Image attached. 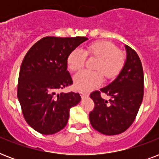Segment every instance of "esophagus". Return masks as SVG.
<instances>
[{
  "label": "esophagus",
  "mask_w": 159,
  "mask_h": 159,
  "mask_svg": "<svg viewBox=\"0 0 159 159\" xmlns=\"http://www.w3.org/2000/svg\"><path fill=\"white\" fill-rule=\"evenodd\" d=\"M80 95H81V97L83 98V97H86L88 96V94H87V92H80Z\"/></svg>",
  "instance_id": "1"
}]
</instances>
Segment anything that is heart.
Returning <instances> with one entry per match:
<instances>
[{"label":"heart","mask_w":159,"mask_h":159,"mask_svg":"<svg viewBox=\"0 0 159 159\" xmlns=\"http://www.w3.org/2000/svg\"><path fill=\"white\" fill-rule=\"evenodd\" d=\"M97 57L93 69L84 71L76 75L74 87L79 91H89L99 86L102 76L106 79H113L120 73L125 63L123 53L114 43L108 41H97L90 44L86 49H74L67 58V66L72 72H77L84 67L86 57Z\"/></svg>","instance_id":"obj_1"}]
</instances>
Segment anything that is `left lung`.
<instances>
[{
  "instance_id": "obj_1",
  "label": "left lung",
  "mask_w": 159,
  "mask_h": 159,
  "mask_svg": "<svg viewBox=\"0 0 159 159\" xmlns=\"http://www.w3.org/2000/svg\"><path fill=\"white\" fill-rule=\"evenodd\" d=\"M126 60L123 68L113 82L90 97L95 107L90 112L92 127L106 135L125 132L133 124L143 97V72L139 57L134 49L125 45ZM103 92L110 99H103Z\"/></svg>"
}]
</instances>
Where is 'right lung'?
<instances>
[{
  "label": "right lung",
  "mask_w": 159,
  "mask_h": 159,
  "mask_svg": "<svg viewBox=\"0 0 159 159\" xmlns=\"http://www.w3.org/2000/svg\"><path fill=\"white\" fill-rule=\"evenodd\" d=\"M86 37H44L24 57L19 74L17 97L26 122L42 134L64 128L69 111L81 101L79 93H57L72 84L67 58Z\"/></svg>",
  "instance_id": "add662e5"
}]
</instances>
